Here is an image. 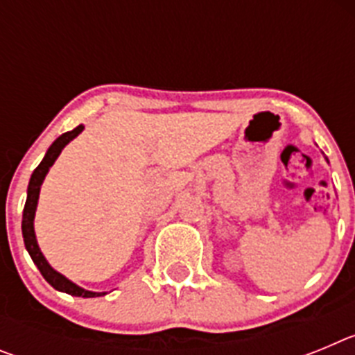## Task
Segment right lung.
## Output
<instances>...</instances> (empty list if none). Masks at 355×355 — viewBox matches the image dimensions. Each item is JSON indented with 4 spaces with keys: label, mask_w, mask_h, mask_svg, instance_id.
Returning a JSON list of instances; mask_svg holds the SVG:
<instances>
[{
    "label": "right lung",
    "mask_w": 355,
    "mask_h": 355,
    "mask_svg": "<svg viewBox=\"0 0 355 355\" xmlns=\"http://www.w3.org/2000/svg\"><path fill=\"white\" fill-rule=\"evenodd\" d=\"M83 124H80L78 128H74L72 131H67V133L60 135L55 142L49 146L48 153L42 158V162L39 163V167L33 171L30 178V183H28V196H26V205H24L23 209V238H24V247H26L28 254H30V258L33 259V263L37 265V268L40 270L42 277L51 284L55 290L64 291V293L72 295V297H83V299H92V297H101V295H106L105 291L103 293H97V291H89L85 290V288L78 286L76 283H72L69 281L65 275H62L60 272H56L51 265L48 263V259L44 258L42 250H40L39 243H37V236H35V227H33V220H35V211H37V205H39V193H40V187L44 183V178L49 172V168L53 167V163L56 162V158L60 156L62 149L67 146L71 140H74L78 135L83 131Z\"/></svg>",
    "instance_id": "right-lung-1"
}]
</instances>
